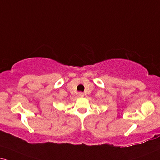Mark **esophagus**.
Segmentation results:
<instances>
[{
  "label": "esophagus",
  "instance_id": "34e87169",
  "mask_svg": "<svg viewBox=\"0 0 160 160\" xmlns=\"http://www.w3.org/2000/svg\"><path fill=\"white\" fill-rule=\"evenodd\" d=\"M79 96H80V98H82V97L84 96V93H82V92H79Z\"/></svg>",
  "mask_w": 160,
  "mask_h": 160
}]
</instances>
